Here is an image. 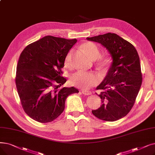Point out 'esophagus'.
Instances as JSON below:
<instances>
[{
  "instance_id": "1",
  "label": "esophagus",
  "mask_w": 155,
  "mask_h": 155,
  "mask_svg": "<svg viewBox=\"0 0 155 155\" xmlns=\"http://www.w3.org/2000/svg\"><path fill=\"white\" fill-rule=\"evenodd\" d=\"M82 93L83 94H84V95H86V96H89V95H91V92L90 91H85V90L82 91Z\"/></svg>"
}]
</instances>
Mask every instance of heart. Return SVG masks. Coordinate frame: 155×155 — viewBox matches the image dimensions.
Here are the masks:
<instances>
[{
	"label": "heart",
	"instance_id": "1",
	"mask_svg": "<svg viewBox=\"0 0 155 155\" xmlns=\"http://www.w3.org/2000/svg\"><path fill=\"white\" fill-rule=\"evenodd\" d=\"M83 48L92 59L96 60L100 57V51L98 47L93 42H87L83 44ZM72 51H70L65 58L64 65L67 68L72 67L71 62ZM102 69H104L109 64V60L101 58L98 63ZM100 77L97 73L93 72L77 71L73 73L70 77V83L73 86L82 89H89L91 87L97 85L100 81Z\"/></svg>",
	"mask_w": 155,
	"mask_h": 155
}]
</instances>
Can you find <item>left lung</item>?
<instances>
[{
  "mask_svg": "<svg viewBox=\"0 0 155 155\" xmlns=\"http://www.w3.org/2000/svg\"><path fill=\"white\" fill-rule=\"evenodd\" d=\"M86 38L104 46L113 59L106 76L96 88L101 91L99 95L97 94L101 99V106L92 113L102 120L117 121L131 110L142 84L137 51L132 44L115 33Z\"/></svg>",
  "mask_w": 155,
  "mask_h": 155,
  "instance_id": "obj_1",
  "label": "left lung"
}]
</instances>
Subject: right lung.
I'll use <instances>...</instances> for the list:
<instances>
[{
    "label": "right lung",
    "mask_w": 155,
    "mask_h": 155,
    "mask_svg": "<svg viewBox=\"0 0 155 155\" xmlns=\"http://www.w3.org/2000/svg\"><path fill=\"white\" fill-rule=\"evenodd\" d=\"M77 39L45 36L27 45L19 56L16 85L25 112L38 122L48 123L64 110L68 96L79 91L75 87H59L65 58Z\"/></svg>",
    "instance_id": "obj_1"
}]
</instances>
